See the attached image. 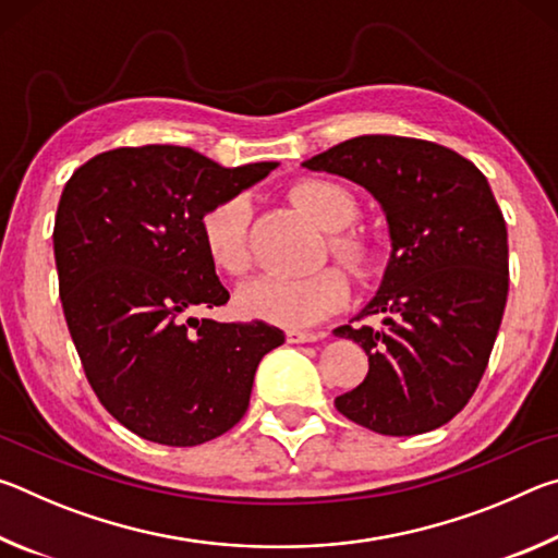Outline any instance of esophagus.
Here are the masks:
<instances>
[{"label": "esophagus", "mask_w": 558, "mask_h": 558, "mask_svg": "<svg viewBox=\"0 0 558 558\" xmlns=\"http://www.w3.org/2000/svg\"><path fill=\"white\" fill-rule=\"evenodd\" d=\"M317 339H323V335L300 332V329H290L288 332V342H292V344H310V342H317Z\"/></svg>", "instance_id": "obj_1"}]
</instances>
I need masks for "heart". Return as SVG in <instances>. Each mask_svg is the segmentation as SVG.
<instances>
[{"label": "heart", "instance_id": "obj_1", "mask_svg": "<svg viewBox=\"0 0 558 558\" xmlns=\"http://www.w3.org/2000/svg\"><path fill=\"white\" fill-rule=\"evenodd\" d=\"M292 202L317 226L329 231V251L344 266L364 276L374 263V248L362 235L342 233L359 216L356 196L344 184L329 179H302L290 189ZM248 214L245 194H233L206 211L202 221L204 248L211 263L229 276H241L248 268ZM349 295L347 276L339 268H319L310 276H260L245 282L235 295L245 317L266 319L282 327H307L335 313Z\"/></svg>", "mask_w": 558, "mask_h": 558}]
</instances>
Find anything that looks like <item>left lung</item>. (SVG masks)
Here are the masks:
<instances>
[{
	"label": "left lung",
	"instance_id": "8db88e82",
	"mask_svg": "<svg viewBox=\"0 0 558 558\" xmlns=\"http://www.w3.org/2000/svg\"><path fill=\"white\" fill-rule=\"evenodd\" d=\"M302 167L364 186L391 239L381 286L356 315H381V327L335 329L369 356L337 411L381 436L440 428L475 393L507 305V226L493 189L470 159L399 135L347 140Z\"/></svg>",
	"mask_w": 558,
	"mask_h": 558
}]
</instances>
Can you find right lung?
I'll return each instance as SVG.
<instances>
[{"label": "right lung", "instance_id": "add662e5", "mask_svg": "<svg viewBox=\"0 0 558 558\" xmlns=\"http://www.w3.org/2000/svg\"><path fill=\"white\" fill-rule=\"evenodd\" d=\"M276 167L145 145L96 155L65 182L53 226L65 325L100 403L140 438L192 448L223 436L260 359L286 342L258 319L192 317L229 302L204 248L206 211Z\"/></svg>", "mask_w": 558, "mask_h": 558}]
</instances>
